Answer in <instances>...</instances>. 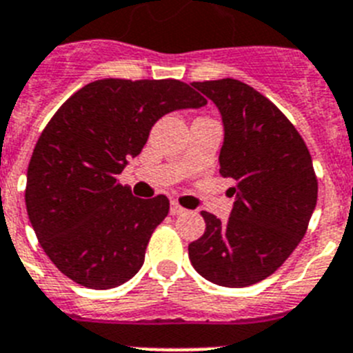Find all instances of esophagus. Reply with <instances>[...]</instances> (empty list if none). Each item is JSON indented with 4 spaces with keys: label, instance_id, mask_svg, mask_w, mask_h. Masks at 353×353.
<instances>
[{
    "label": "esophagus",
    "instance_id": "34e87169",
    "mask_svg": "<svg viewBox=\"0 0 353 353\" xmlns=\"http://www.w3.org/2000/svg\"><path fill=\"white\" fill-rule=\"evenodd\" d=\"M186 210L183 206H179L177 202H170V214L172 216H179V214H185Z\"/></svg>",
    "mask_w": 353,
    "mask_h": 353
}]
</instances>
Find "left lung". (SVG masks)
Listing matches in <instances>:
<instances>
[{
  "mask_svg": "<svg viewBox=\"0 0 353 353\" xmlns=\"http://www.w3.org/2000/svg\"><path fill=\"white\" fill-rule=\"evenodd\" d=\"M223 124L219 163L234 179L231 216L201 211L206 231L188 245L190 261L210 283L245 288L272 275L304 238L318 183L304 140L283 112L243 81H195Z\"/></svg>",
  "mask_w": 353,
  "mask_h": 353,
  "instance_id": "left-lung-1",
  "label": "left lung"
}]
</instances>
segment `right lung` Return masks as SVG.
<instances>
[{
  "label": "right lung",
  "mask_w": 353,
  "mask_h": 353,
  "mask_svg": "<svg viewBox=\"0 0 353 353\" xmlns=\"http://www.w3.org/2000/svg\"><path fill=\"white\" fill-rule=\"evenodd\" d=\"M208 101L177 79H97L58 108L33 149L26 210L41 247L90 290L117 288L142 268L168 199L133 197L117 176L158 119Z\"/></svg>",
  "instance_id": "right-lung-1"
}]
</instances>
